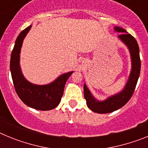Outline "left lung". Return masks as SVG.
<instances>
[{
  "label": "left lung",
  "instance_id": "left-lung-1",
  "mask_svg": "<svg viewBox=\"0 0 148 148\" xmlns=\"http://www.w3.org/2000/svg\"><path fill=\"white\" fill-rule=\"evenodd\" d=\"M114 31L121 33L118 36L119 39L126 46L129 50L131 60V70L124 88L120 92L110 95L103 101L98 100L94 97L84 83V95L87 101V107L95 113L101 114L112 113L127 104L133 95L140 74L141 61L139 57V48L136 40L121 27H114Z\"/></svg>",
  "mask_w": 148,
  "mask_h": 148
}]
</instances>
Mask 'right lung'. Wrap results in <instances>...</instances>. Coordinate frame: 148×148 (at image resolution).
I'll list each match as a JSON object with an SVG mask.
<instances>
[{
    "label": "right lung",
    "instance_id": "obj_1",
    "mask_svg": "<svg viewBox=\"0 0 148 148\" xmlns=\"http://www.w3.org/2000/svg\"><path fill=\"white\" fill-rule=\"evenodd\" d=\"M32 25L23 30L17 38L12 52L10 71L17 94L26 105L38 110H50L59 104L69 77L74 71L61 74L47 84H35L29 82L22 73L20 56L22 44Z\"/></svg>",
    "mask_w": 148,
    "mask_h": 148
}]
</instances>
